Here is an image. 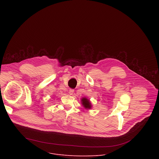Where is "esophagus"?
<instances>
[{
	"label": "esophagus",
	"mask_w": 159,
	"mask_h": 159,
	"mask_svg": "<svg viewBox=\"0 0 159 159\" xmlns=\"http://www.w3.org/2000/svg\"><path fill=\"white\" fill-rule=\"evenodd\" d=\"M74 93V89H70V90H69V94H70V95L73 94Z\"/></svg>",
	"instance_id": "1"
}]
</instances>
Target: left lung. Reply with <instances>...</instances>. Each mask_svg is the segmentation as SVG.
<instances>
[{
    "mask_svg": "<svg viewBox=\"0 0 159 159\" xmlns=\"http://www.w3.org/2000/svg\"><path fill=\"white\" fill-rule=\"evenodd\" d=\"M82 103L85 108H86V109L91 108V104H90L89 100H88L87 99H86V98L82 99Z\"/></svg>",
    "mask_w": 159,
    "mask_h": 159,
    "instance_id": "obj_1",
    "label": "left lung"
}]
</instances>
